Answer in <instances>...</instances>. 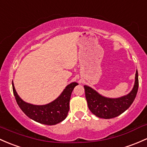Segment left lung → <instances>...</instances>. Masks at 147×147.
Returning a JSON list of instances; mask_svg holds the SVG:
<instances>
[{"mask_svg":"<svg viewBox=\"0 0 147 147\" xmlns=\"http://www.w3.org/2000/svg\"><path fill=\"white\" fill-rule=\"evenodd\" d=\"M138 72L136 71L135 83L132 90L126 95L116 98L105 97L91 87L84 86L88 108L94 115L105 119H109L119 116L125 111L135 100L138 90Z\"/></svg>","mask_w":147,"mask_h":147,"instance_id":"8db88e82","label":"left lung"}]
</instances>
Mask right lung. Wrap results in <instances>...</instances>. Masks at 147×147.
<instances>
[{
  "mask_svg": "<svg viewBox=\"0 0 147 147\" xmlns=\"http://www.w3.org/2000/svg\"><path fill=\"white\" fill-rule=\"evenodd\" d=\"M78 85L72 82L66 86L55 100L43 105H36L24 102L17 94L12 81V89L17 105L28 117L39 123L53 125L64 121L69 111V102L74 88Z\"/></svg>",
  "mask_w": 147,
  "mask_h": 147,
  "instance_id": "add662e5",
  "label": "right lung"
}]
</instances>
